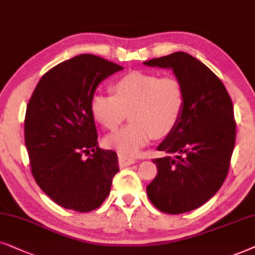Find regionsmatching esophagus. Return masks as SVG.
Wrapping results in <instances>:
<instances>
[{"label":"esophagus","instance_id":"obj_1","mask_svg":"<svg viewBox=\"0 0 255 255\" xmlns=\"http://www.w3.org/2000/svg\"><path fill=\"white\" fill-rule=\"evenodd\" d=\"M118 157H119V165H120L121 168L128 167V165H130V164H133V163H135L134 158L128 157V156H126V155L119 154Z\"/></svg>","mask_w":255,"mask_h":255}]
</instances>
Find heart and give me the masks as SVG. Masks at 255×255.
<instances>
[{"label":"heart","instance_id":"obj_1","mask_svg":"<svg viewBox=\"0 0 255 255\" xmlns=\"http://www.w3.org/2000/svg\"><path fill=\"white\" fill-rule=\"evenodd\" d=\"M113 94L94 93L91 114L101 127L115 130L129 113L130 122L106 138L108 147L135 155L152 137H165L181 122L186 106L184 85L174 76L133 71L114 81Z\"/></svg>","mask_w":255,"mask_h":255}]
</instances>
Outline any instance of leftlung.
<instances>
[{
	"label": "left lung",
	"mask_w": 255,
	"mask_h": 255,
	"mask_svg": "<svg viewBox=\"0 0 255 255\" xmlns=\"http://www.w3.org/2000/svg\"><path fill=\"white\" fill-rule=\"evenodd\" d=\"M143 64L172 69L186 92L181 122L157 148L175 157L152 159L157 175L148 197L164 213L189 212L215 196L229 174L237 130L232 100L222 80L191 54L174 52Z\"/></svg>",
	"instance_id": "left-lung-1"
}]
</instances>
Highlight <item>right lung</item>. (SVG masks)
<instances>
[{
	"label": "right lung",
	"mask_w": 255,
	"mask_h": 255,
	"mask_svg": "<svg viewBox=\"0 0 255 255\" xmlns=\"http://www.w3.org/2000/svg\"><path fill=\"white\" fill-rule=\"evenodd\" d=\"M122 69L94 54H80L47 71L26 106L24 141L31 174L67 210L93 211L110 195L118 155L98 147L90 101L98 85ZM84 154L90 156L85 160Z\"/></svg>",
	"instance_id": "obj_1"
}]
</instances>
